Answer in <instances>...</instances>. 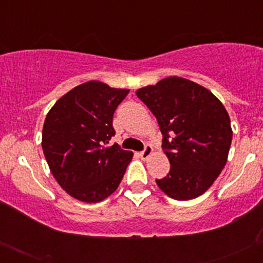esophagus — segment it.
<instances>
[{
  "label": "esophagus",
  "mask_w": 263,
  "mask_h": 263,
  "mask_svg": "<svg viewBox=\"0 0 263 263\" xmlns=\"http://www.w3.org/2000/svg\"><path fill=\"white\" fill-rule=\"evenodd\" d=\"M152 152H153L152 147L147 144V146L144 147V149L142 151V152H140V157H141L142 159H147L151 155H152Z\"/></svg>",
  "instance_id": "obj_1"
}]
</instances>
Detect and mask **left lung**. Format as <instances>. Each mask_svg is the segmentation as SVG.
<instances>
[{"instance_id":"1","label":"left lung","mask_w":263,"mask_h":263,"mask_svg":"<svg viewBox=\"0 0 263 263\" xmlns=\"http://www.w3.org/2000/svg\"><path fill=\"white\" fill-rule=\"evenodd\" d=\"M136 95L156 116L171 163L157 185L176 200L198 198L228 161L232 129L224 105L208 89L179 77L142 87Z\"/></svg>"}]
</instances>
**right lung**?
<instances>
[{
  "instance_id": "add662e5",
  "label": "right lung",
  "mask_w": 263,
  "mask_h": 263,
  "mask_svg": "<svg viewBox=\"0 0 263 263\" xmlns=\"http://www.w3.org/2000/svg\"><path fill=\"white\" fill-rule=\"evenodd\" d=\"M128 93L91 80L59 99L45 117L42 148L50 172L69 195L98 203L121 183L134 153L108 147L114 112Z\"/></svg>"
}]
</instances>
